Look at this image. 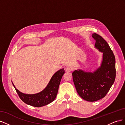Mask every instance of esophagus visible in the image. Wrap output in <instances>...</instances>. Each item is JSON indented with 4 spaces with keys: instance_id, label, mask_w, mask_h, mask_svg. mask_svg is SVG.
Returning a JSON list of instances; mask_svg holds the SVG:
<instances>
[{
    "instance_id": "obj_1",
    "label": "esophagus",
    "mask_w": 125,
    "mask_h": 125,
    "mask_svg": "<svg viewBox=\"0 0 125 125\" xmlns=\"http://www.w3.org/2000/svg\"><path fill=\"white\" fill-rule=\"evenodd\" d=\"M71 71H73V68L70 67H67L66 69V71L67 72V73H70Z\"/></svg>"
}]
</instances>
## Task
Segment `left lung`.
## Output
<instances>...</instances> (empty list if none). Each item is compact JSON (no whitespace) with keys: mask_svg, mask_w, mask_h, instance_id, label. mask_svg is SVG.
Returning a JSON list of instances; mask_svg holds the SVG:
<instances>
[{"mask_svg":"<svg viewBox=\"0 0 125 125\" xmlns=\"http://www.w3.org/2000/svg\"><path fill=\"white\" fill-rule=\"evenodd\" d=\"M92 37L96 41L95 48L103 52L101 66L93 73L79 69L72 73L79 96L89 102L96 101L105 97L116 77L115 57L113 51L101 36L93 33Z\"/></svg>","mask_w":125,"mask_h":125,"instance_id":"1","label":"left lung"}]
</instances>
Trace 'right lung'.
<instances>
[{
	"instance_id": "obj_1",
	"label": "right lung",
	"mask_w": 125,
	"mask_h": 125,
	"mask_svg": "<svg viewBox=\"0 0 125 125\" xmlns=\"http://www.w3.org/2000/svg\"><path fill=\"white\" fill-rule=\"evenodd\" d=\"M64 73L65 70L63 68L57 71L52 75L45 89L41 92L34 94H26L22 93L17 90L12 84L22 101L32 106L40 107L51 103L55 99L60 81Z\"/></svg>"
}]
</instances>
